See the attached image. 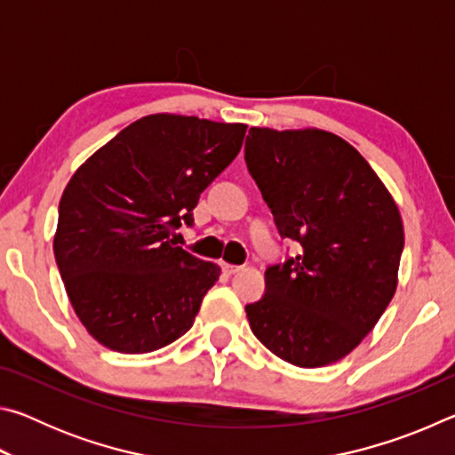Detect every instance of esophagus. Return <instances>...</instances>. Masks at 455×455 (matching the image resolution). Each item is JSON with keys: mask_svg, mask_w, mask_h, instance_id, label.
Listing matches in <instances>:
<instances>
[{"mask_svg": "<svg viewBox=\"0 0 455 455\" xmlns=\"http://www.w3.org/2000/svg\"><path fill=\"white\" fill-rule=\"evenodd\" d=\"M220 267H222V271H225L227 275H236L238 271H241V267H236V265H228V263H222Z\"/></svg>", "mask_w": 455, "mask_h": 455, "instance_id": "1", "label": "esophagus"}]
</instances>
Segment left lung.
Listing matches in <instances>:
<instances>
[{"label":"left lung","instance_id":"obj_1","mask_svg":"<svg viewBox=\"0 0 455 455\" xmlns=\"http://www.w3.org/2000/svg\"><path fill=\"white\" fill-rule=\"evenodd\" d=\"M244 160L279 233L301 255L265 271L251 329L291 365L313 369L363 341L395 295L403 222L391 192L341 136L319 128L249 130Z\"/></svg>","mask_w":455,"mask_h":455}]
</instances>
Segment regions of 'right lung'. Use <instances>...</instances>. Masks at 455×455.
<instances>
[{"label":"right lung","instance_id":"right-lung-1","mask_svg":"<svg viewBox=\"0 0 455 455\" xmlns=\"http://www.w3.org/2000/svg\"><path fill=\"white\" fill-rule=\"evenodd\" d=\"M246 124L150 114L98 148L60 198L53 255L76 315L118 353H150L195 323L220 267L174 246Z\"/></svg>","mask_w":455,"mask_h":455}]
</instances>
